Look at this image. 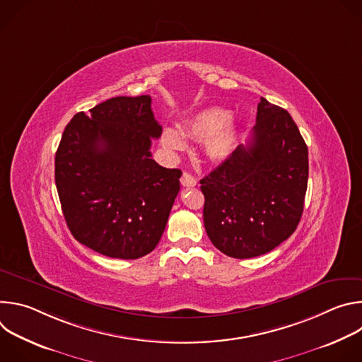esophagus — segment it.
<instances>
[{
  "label": "esophagus",
  "instance_id": "obj_1",
  "mask_svg": "<svg viewBox=\"0 0 362 362\" xmlns=\"http://www.w3.org/2000/svg\"><path fill=\"white\" fill-rule=\"evenodd\" d=\"M180 183H182V186H186V187H193V186H196V185H197L196 179H194L190 173H187V172H185V173L182 175V177H180Z\"/></svg>",
  "mask_w": 362,
  "mask_h": 362
}]
</instances>
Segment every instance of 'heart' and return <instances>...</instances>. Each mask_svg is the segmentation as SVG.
<instances>
[{
	"mask_svg": "<svg viewBox=\"0 0 362 362\" xmlns=\"http://www.w3.org/2000/svg\"><path fill=\"white\" fill-rule=\"evenodd\" d=\"M229 119L230 113L222 107L202 109L183 123L182 130L186 136L204 141V154L212 163H223L239 143V127ZM162 144L169 150H182L186 141L179 132L166 129L162 133Z\"/></svg>",
	"mask_w": 362,
	"mask_h": 362,
	"instance_id": "1",
	"label": "heart"
}]
</instances>
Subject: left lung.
<instances>
[{
	"instance_id": "obj_1",
	"label": "left lung",
	"mask_w": 362,
	"mask_h": 362,
	"mask_svg": "<svg viewBox=\"0 0 362 362\" xmlns=\"http://www.w3.org/2000/svg\"><path fill=\"white\" fill-rule=\"evenodd\" d=\"M200 185L206 233L225 255L246 259L286 240L308 186V147L291 115L261 97L250 141Z\"/></svg>"
}]
</instances>
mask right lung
Wrapping results in <instances>:
<instances>
[{
  "mask_svg": "<svg viewBox=\"0 0 362 362\" xmlns=\"http://www.w3.org/2000/svg\"><path fill=\"white\" fill-rule=\"evenodd\" d=\"M160 134L150 95L113 97L66 126L56 186L80 243L116 259H137L158 246L182 176L151 159V139Z\"/></svg>",
  "mask_w": 362,
  "mask_h": 362,
  "instance_id": "obj_1",
  "label": "right lung"
}]
</instances>
